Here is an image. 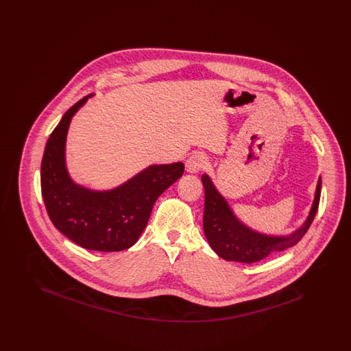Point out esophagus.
I'll list each match as a JSON object with an SVG mask.
<instances>
[{"mask_svg":"<svg viewBox=\"0 0 351 351\" xmlns=\"http://www.w3.org/2000/svg\"><path fill=\"white\" fill-rule=\"evenodd\" d=\"M206 166V156L202 154H195L185 162V169L189 173H197Z\"/></svg>","mask_w":351,"mask_h":351,"instance_id":"1","label":"esophagus"}]
</instances>
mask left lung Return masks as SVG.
I'll return each instance as SVG.
<instances>
[{"label": "left lung", "instance_id": "obj_1", "mask_svg": "<svg viewBox=\"0 0 351 351\" xmlns=\"http://www.w3.org/2000/svg\"><path fill=\"white\" fill-rule=\"evenodd\" d=\"M201 182L205 189L204 233L210 247L225 261L249 265L265 259L272 252H280L295 246L313 222L321 196L319 178L309 216L300 229L289 235H267L252 230L238 219L206 173L201 176Z\"/></svg>", "mask_w": 351, "mask_h": 351}]
</instances>
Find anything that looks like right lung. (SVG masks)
I'll list each match as a JSON object with an SVG mask.
<instances>
[{"label": "right lung", "mask_w": 351, "mask_h": 351, "mask_svg": "<svg viewBox=\"0 0 351 351\" xmlns=\"http://www.w3.org/2000/svg\"><path fill=\"white\" fill-rule=\"evenodd\" d=\"M93 95L69 108L46 143L40 188L53 226L88 250H126L145 230L158 197L183 176L182 162L145 168L110 191H93L75 183L66 166L71 119Z\"/></svg>", "instance_id": "add662e5"}]
</instances>
